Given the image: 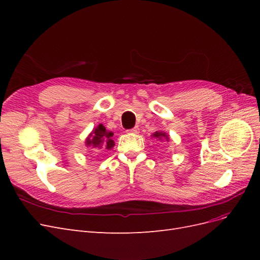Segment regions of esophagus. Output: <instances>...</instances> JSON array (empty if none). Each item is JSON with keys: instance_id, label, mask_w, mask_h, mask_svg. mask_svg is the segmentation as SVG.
Returning <instances> with one entry per match:
<instances>
[{"instance_id": "34e87169", "label": "esophagus", "mask_w": 260, "mask_h": 260, "mask_svg": "<svg viewBox=\"0 0 260 260\" xmlns=\"http://www.w3.org/2000/svg\"><path fill=\"white\" fill-rule=\"evenodd\" d=\"M128 132H130V133H135V135H137V133H139V128H138V127H135L133 129L128 130Z\"/></svg>"}]
</instances>
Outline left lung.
I'll list each match as a JSON object with an SVG mask.
<instances>
[{
  "label": "left lung",
  "instance_id": "left-lung-1",
  "mask_svg": "<svg viewBox=\"0 0 260 260\" xmlns=\"http://www.w3.org/2000/svg\"><path fill=\"white\" fill-rule=\"evenodd\" d=\"M152 137L157 139V140H160V141L166 140V142H168V141H169V136L167 135V133H165L164 131H156V132L153 133Z\"/></svg>",
  "mask_w": 260,
  "mask_h": 260
}]
</instances>
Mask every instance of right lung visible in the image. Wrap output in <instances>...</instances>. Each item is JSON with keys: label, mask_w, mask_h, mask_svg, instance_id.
Returning a JSON list of instances; mask_svg holds the SVG:
<instances>
[{"label": "right lung", "mask_w": 260, "mask_h": 260, "mask_svg": "<svg viewBox=\"0 0 260 260\" xmlns=\"http://www.w3.org/2000/svg\"><path fill=\"white\" fill-rule=\"evenodd\" d=\"M114 133L112 131H108L103 124L100 123L86 137L84 143L86 147H90V149H93L95 152L104 151V149L109 151L115 146V142L112 139Z\"/></svg>", "instance_id": "add662e5"}]
</instances>
